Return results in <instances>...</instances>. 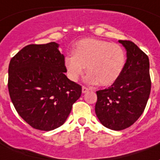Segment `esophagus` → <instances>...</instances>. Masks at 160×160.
Wrapping results in <instances>:
<instances>
[{
  "instance_id": "obj_1",
  "label": "esophagus",
  "mask_w": 160,
  "mask_h": 160,
  "mask_svg": "<svg viewBox=\"0 0 160 160\" xmlns=\"http://www.w3.org/2000/svg\"><path fill=\"white\" fill-rule=\"evenodd\" d=\"M89 91V89L87 88V87H86V86H82V93H86V92H87Z\"/></svg>"
}]
</instances>
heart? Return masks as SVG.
<instances>
[{"mask_svg":"<svg viewBox=\"0 0 160 160\" xmlns=\"http://www.w3.org/2000/svg\"><path fill=\"white\" fill-rule=\"evenodd\" d=\"M74 55H67L64 66L68 78L77 81L86 67V81L110 86L121 75L126 62L125 49L117 43L86 38L74 45Z\"/></svg>","mask_w":160,"mask_h":160,"instance_id":"obj_1","label":"heart"}]
</instances>
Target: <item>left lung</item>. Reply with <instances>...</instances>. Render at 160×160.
I'll return each instance as SVG.
<instances>
[{"label":"left lung","mask_w":160,"mask_h":160,"mask_svg":"<svg viewBox=\"0 0 160 160\" xmlns=\"http://www.w3.org/2000/svg\"><path fill=\"white\" fill-rule=\"evenodd\" d=\"M119 42L127 51L125 68L112 86L97 92L95 106L100 122L114 131L128 128L139 119L151 92L148 55L132 41L119 40Z\"/></svg>","instance_id":"1"}]
</instances>
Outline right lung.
Listing matches in <instances>:
<instances>
[{
    "label": "right lung",
    "instance_id": "add662e5",
    "mask_svg": "<svg viewBox=\"0 0 160 160\" xmlns=\"http://www.w3.org/2000/svg\"><path fill=\"white\" fill-rule=\"evenodd\" d=\"M55 42L28 45L12 58L8 91L20 117L31 127L52 131L63 124L81 86L65 75L64 56Z\"/></svg>",
    "mask_w": 160,
    "mask_h": 160
}]
</instances>
